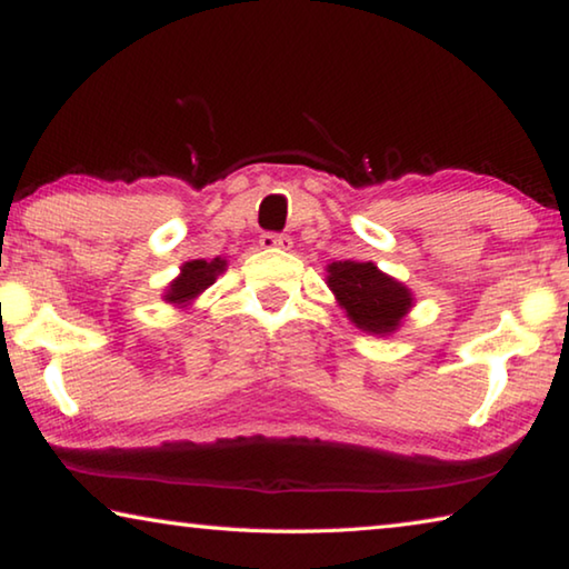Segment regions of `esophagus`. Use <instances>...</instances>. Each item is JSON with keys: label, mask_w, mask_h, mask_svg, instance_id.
<instances>
[{"label": "esophagus", "mask_w": 569, "mask_h": 569, "mask_svg": "<svg viewBox=\"0 0 569 569\" xmlns=\"http://www.w3.org/2000/svg\"><path fill=\"white\" fill-rule=\"evenodd\" d=\"M293 238L286 233H263L261 236V248L266 250H291Z\"/></svg>", "instance_id": "esophagus-1"}]
</instances>
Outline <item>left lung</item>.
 <instances>
[{"mask_svg":"<svg viewBox=\"0 0 569 569\" xmlns=\"http://www.w3.org/2000/svg\"><path fill=\"white\" fill-rule=\"evenodd\" d=\"M326 283L351 323L366 333H393L413 303L409 288L397 278L381 273L371 261L331 263Z\"/></svg>","mask_w":569,"mask_h":569,"instance_id":"left-lung-1","label":"left lung"}]
</instances>
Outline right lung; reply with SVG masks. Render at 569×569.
I'll return each mask as SVG.
<instances>
[{"mask_svg":"<svg viewBox=\"0 0 569 569\" xmlns=\"http://www.w3.org/2000/svg\"><path fill=\"white\" fill-rule=\"evenodd\" d=\"M223 258H213V261H188L180 266V276L168 286L166 301L176 306H188L192 298H198L208 286L216 283V278L226 271Z\"/></svg>","mask_w":569,"mask_h":569,"instance_id":"1","label":"right lung"}]
</instances>
